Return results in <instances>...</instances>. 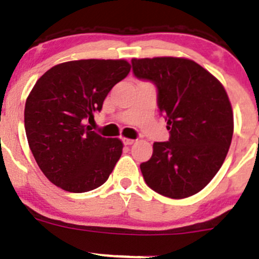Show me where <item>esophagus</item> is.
I'll list each match as a JSON object with an SVG mask.
<instances>
[{"label": "esophagus", "mask_w": 259, "mask_h": 259, "mask_svg": "<svg viewBox=\"0 0 259 259\" xmlns=\"http://www.w3.org/2000/svg\"><path fill=\"white\" fill-rule=\"evenodd\" d=\"M122 142H124L125 145H132L133 143L135 142L134 139H129V138H122Z\"/></svg>", "instance_id": "1"}]
</instances>
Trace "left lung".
<instances>
[{"mask_svg":"<svg viewBox=\"0 0 259 259\" xmlns=\"http://www.w3.org/2000/svg\"><path fill=\"white\" fill-rule=\"evenodd\" d=\"M138 78L154 82L158 107L167 120L169 142H155L140 164L152 190L170 199L200 192L224 163L234 132L232 104L222 82L187 58L134 59Z\"/></svg>","mask_w":259,"mask_h":259,"instance_id":"8db88e82","label":"left lung"}]
</instances>
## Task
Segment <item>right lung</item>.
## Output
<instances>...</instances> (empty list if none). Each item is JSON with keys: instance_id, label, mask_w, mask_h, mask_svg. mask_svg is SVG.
Returning a JSON list of instances; mask_svg holds the SVG:
<instances>
[{"instance_id": "1", "label": "right lung", "mask_w": 259, "mask_h": 259, "mask_svg": "<svg viewBox=\"0 0 259 259\" xmlns=\"http://www.w3.org/2000/svg\"><path fill=\"white\" fill-rule=\"evenodd\" d=\"M125 59H81L52 67L25 104V132L45 177L68 192L106 182L122 153L119 138H104L84 122L102 109L112 87L130 72Z\"/></svg>"}]
</instances>
